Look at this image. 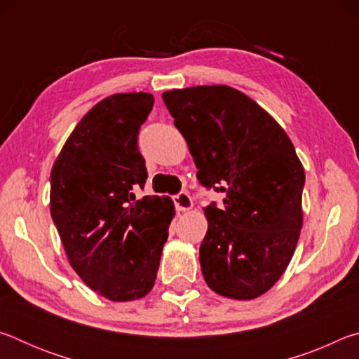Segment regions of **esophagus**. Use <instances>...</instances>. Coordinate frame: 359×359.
Instances as JSON below:
<instances>
[{
  "label": "esophagus",
  "instance_id": "34e87169",
  "mask_svg": "<svg viewBox=\"0 0 359 359\" xmlns=\"http://www.w3.org/2000/svg\"><path fill=\"white\" fill-rule=\"evenodd\" d=\"M172 199H174L175 209H177L179 212L190 210L193 208V199H191V196L187 191H180L179 194H175Z\"/></svg>",
  "mask_w": 359,
  "mask_h": 359
}]
</instances>
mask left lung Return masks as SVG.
Instances as JSON below:
<instances>
[{
    "mask_svg": "<svg viewBox=\"0 0 359 359\" xmlns=\"http://www.w3.org/2000/svg\"><path fill=\"white\" fill-rule=\"evenodd\" d=\"M205 188L223 193L204 209L199 247L205 283L231 299H255L287 269L302 228L306 174L287 133L239 90L199 85L163 93Z\"/></svg>",
    "mask_w": 359,
    "mask_h": 359,
    "instance_id": "obj_1",
    "label": "left lung"
}]
</instances>
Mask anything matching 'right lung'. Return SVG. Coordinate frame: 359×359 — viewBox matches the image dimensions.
Returning a JSON list of instances; mask_svg holds the SVG:
<instances>
[{"mask_svg": "<svg viewBox=\"0 0 359 359\" xmlns=\"http://www.w3.org/2000/svg\"><path fill=\"white\" fill-rule=\"evenodd\" d=\"M150 93L107 96L83 115L53 163L50 214L77 276L115 302L154 288L172 199L135 191L147 179L137 135Z\"/></svg>", "mask_w": 359, "mask_h": 359, "instance_id": "obj_1", "label": "right lung"}]
</instances>
